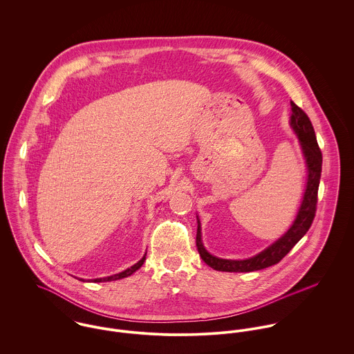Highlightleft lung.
I'll use <instances>...</instances> for the list:
<instances>
[{
	"mask_svg": "<svg viewBox=\"0 0 354 354\" xmlns=\"http://www.w3.org/2000/svg\"><path fill=\"white\" fill-rule=\"evenodd\" d=\"M292 106V117L290 125L297 133L301 147H303L304 156L308 166V180H306V189L304 194L303 203L297 212V216L292 225V227L272 245H270L263 252L253 256L247 260H226L219 259L205 251L203 247L202 233H201V222L198 221V233H196V247L201 253V257L205 264L216 271H226V272H251L267 268L279 263L292 248L303 239L305 233L309 230L317 205V189L322 176V151L316 142V135L312 127V122L306 113L301 107H299L295 102H290Z\"/></svg>",
	"mask_w": 354,
	"mask_h": 354,
	"instance_id": "8db88e82",
	"label": "left lung"
}]
</instances>
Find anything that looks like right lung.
<instances>
[{"instance_id": "1", "label": "right lung", "mask_w": 354, "mask_h": 354, "mask_svg": "<svg viewBox=\"0 0 354 354\" xmlns=\"http://www.w3.org/2000/svg\"><path fill=\"white\" fill-rule=\"evenodd\" d=\"M145 260H146V254L136 263V264H133L132 267H129V268H127L125 271H122V272H120V274H115V275H111V277H107V278H97V279H94V282H106V281H115V279H122V278H127V277H129V275H132L136 270H139L142 266H143V263H145Z\"/></svg>"}]
</instances>
